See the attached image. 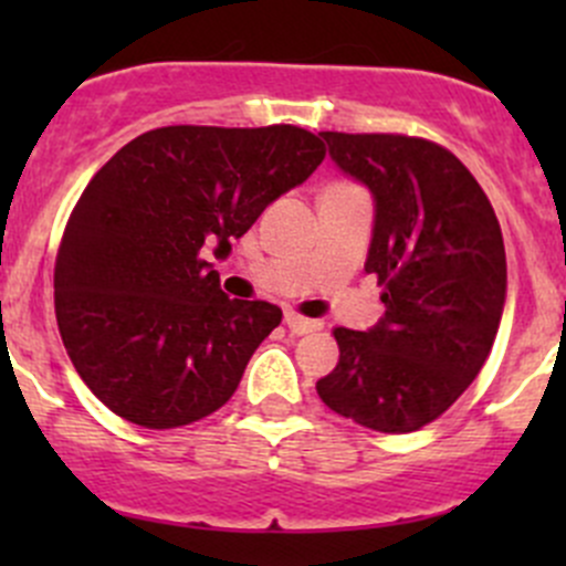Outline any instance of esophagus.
Returning <instances> with one entry per match:
<instances>
[{
	"mask_svg": "<svg viewBox=\"0 0 566 566\" xmlns=\"http://www.w3.org/2000/svg\"><path fill=\"white\" fill-rule=\"evenodd\" d=\"M284 323H287V328L293 331V334H312V331L323 328V323H319V319H310V317L298 315V312H287V315H284Z\"/></svg>",
	"mask_w": 566,
	"mask_h": 566,
	"instance_id": "34e87169",
	"label": "esophagus"
}]
</instances>
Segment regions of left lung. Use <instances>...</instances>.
Here are the masks:
<instances>
[{
  "label": "left lung",
  "instance_id": "left-lung-1",
  "mask_svg": "<svg viewBox=\"0 0 566 566\" xmlns=\"http://www.w3.org/2000/svg\"><path fill=\"white\" fill-rule=\"evenodd\" d=\"M331 158L373 191L367 273L384 287L375 328H334L339 361L317 380L334 413L378 432L447 413L493 350L506 298L499 219L476 177L421 136L323 130Z\"/></svg>",
  "mask_w": 566,
  "mask_h": 566
}]
</instances>
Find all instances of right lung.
Segmentation results:
<instances>
[{
	"instance_id": "right-lung-1",
	"label": "right lung",
	"mask_w": 566,
	"mask_h": 566,
	"mask_svg": "<svg viewBox=\"0 0 566 566\" xmlns=\"http://www.w3.org/2000/svg\"><path fill=\"white\" fill-rule=\"evenodd\" d=\"M325 158L298 125H167L114 153L78 197L54 265L62 345L112 413L172 430L219 410L282 323L227 298L205 260Z\"/></svg>"
}]
</instances>
